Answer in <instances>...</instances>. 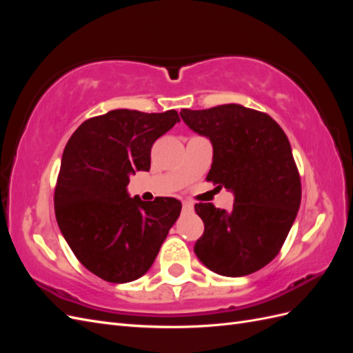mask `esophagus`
<instances>
[{
  "mask_svg": "<svg viewBox=\"0 0 353 353\" xmlns=\"http://www.w3.org/2000/svg\"><path fill=\"white\" fill-rule=\"evenodd\" d=\"M193 203H191V201H183V209L185 210V212H191V210H193Z\"/></svg>",
  "mask_w": 353,
  "mask_h": 353,
  "instance_id": "34e87169",
  "label": "esophagus"
}]
</instances>
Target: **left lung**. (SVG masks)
Wrapping results in <instances>:
<instances>
[{"instance_id": "8db88e82", "label": "left lung", "mask_w": 353, "mask_h": 353, "mask_svg": "<svg viewBox=\"0 0 353 353\" xmlns=\"http://www.w3.org/2000/svg\"><path fill=\"white\" fill-rule=\"evenodd\" d=\"M179 114L212 143L206 179L234 194L228 212L212 203L194 206L205 223L194 253L223 276L259 271L279 254L301 206V176L287 135L270 114L240 104Z\"/></svg>"}]
</instances>
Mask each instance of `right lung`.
<instances>
[{"instance_id":"1","label":"right lung","mask_w":353,"mask_h":353,"mask_svg":"<svg viewBox=\"0 0 353 353\" xmlns=\"http://www.w3.org/2000/svg\"><path fill=\"white\" fill-rule=\"evenodd\" d=\"M179 122L175 110L117 109L85 121L68 141L54 191L59 228L78 261L101 280L130 283L153 265L181 201L130 197L137 170L150 169L152 145Z\"/></svg>"}]
</instances>
